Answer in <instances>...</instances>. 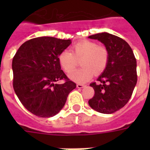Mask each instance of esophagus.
Wrapping results in <instances>:
<instances>
[{
  "instance_id": "1",
  "label": "esophagus",
  "mask_w": 150,
  "mask_h": 150,
  "mask_svg": "<svg viewBox=\"0 0 150 150\" xmlns=\"http://www.w3.org/2000/svg\"><path fill=\"white\" fill-rule=\"evenodd\" d=\"M76 86H77V87L79 88V89H82V88H83V87L85 86L84 84H81V83H78Z\"/></svg>"
}]
</instances>
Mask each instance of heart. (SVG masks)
I'll use <instances>...</instances> for the list:
<instances>
[{
  "label": "heart",
  "mask_w": 150,
  "mask_h": 150,
  "mask_svg": "<svg viewBox=\"0 0 150 150\" xmlns=\"http://www.w3.org/2000/svg\"><path fill=\"white\" fill-rule=\"evenodd\" d=\"M71 52L63 50L58 55V62L66 73H70L81 59L82 68L71 73L69 77L77 82H85L93 74L100 75L107 68L109 52L106 47L97 45L95 42L82 40L71 47Z\"/></svg>",
  "instance_id": "1"
}]
</instances>
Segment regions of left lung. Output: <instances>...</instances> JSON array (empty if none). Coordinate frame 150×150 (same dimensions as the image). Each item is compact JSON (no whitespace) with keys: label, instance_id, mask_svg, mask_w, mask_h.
Masks as SVG:
<instances>
[{"label":"left lung","instance_id":"left-lung-1","mask_svg":"<svg viewBox=\"0 0 150 150\" xmlns=\"http://www.w3.org/2000/svg\"><path fill=\"white\" fill-rule=\"evenodd\" d=\"M98 40L109 52V61L104 71L98 78L99 84H90L94 89L89 106L102 114L117 111L130 100L137 83L136 59L132 48L123 39L107 33L89 36Z\"/></svg>","mask_w":150,"mask_h":150}]
</instances>
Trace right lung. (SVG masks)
<instances>
[{
    "label": "right lung",
    "mask_w": 150,
    "mask_h": 150,
    "mask_svg": "<svg viewBox=\"0 0 150 150\" xmlns=\"http://www.w3.org/2000/svg\"><path fill=\"white\" fill-rule=\"evenodd\" d=\"M70 40L36 37L25 42L12 60L13 88L22 104L40 117L54 116L76 87L61 70L58 55ZM59 80L63 84H57Z\"/></svg>",
    "instance_id": "obj_1"
}]
</instances>
